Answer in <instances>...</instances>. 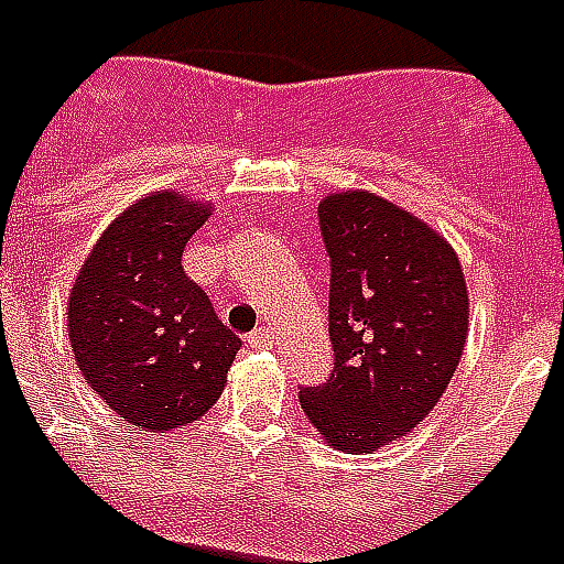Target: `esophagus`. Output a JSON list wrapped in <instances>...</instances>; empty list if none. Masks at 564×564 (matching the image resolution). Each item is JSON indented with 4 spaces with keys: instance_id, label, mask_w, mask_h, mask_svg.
Here are the masks:
<instances>
[{
    "instance_id": "34e87169",
    "label": "esophagus",
    "mask_w": 564,
    "mask_h": 564,
    "mask_svg": "<svg viewBox=\"0 0 564 564\" xmlns=\"http://www.w3.org/2000/svg\"><path fill=\"white\" fill-rule=\"evenodd\" d=\"M249 346L251 349H267V346H273V330H270V327H258V330H251Z\"/></svg>"
}]
</instances>
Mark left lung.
I'll list each match as a JSON object with an SVG mask.
<instances>
[{
  "label": "left lung",
  "mask_w": 564,
  "mask_h": 564,
  "mask_svg": "<svg viewBox=\"0 0 564 564\" xmlns=\"http://www.w3.org/2000/svg\"><path fill=\"white\" fill-rule=\"evenodd\" d=\"M318 225L334 370L301 389V406L327 446L377 453L416 429L453 379L470 315L465 273L434 227L370 191L325 197Z\"/></svg>",
  "instance_id": "1"
}]
</instances>
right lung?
Masks as SVG:
<instances>
[{"label":"right lung","mask_w":564,"mask_h":564,"mask_svg":"<svg viewBox=\"0 0 564 564\" xmlns=\"http://www.w3.org/2000/svg\"><path fill=\"white\" fill-rule=\"evenodd\" d=\"M209 215L178 191L139 197L102 230L66 303L82 377L121 422L161 437L209 413L242 346L182 270Z\"/></svg>","instance_id":"right-lung-1"}]
</instances>
